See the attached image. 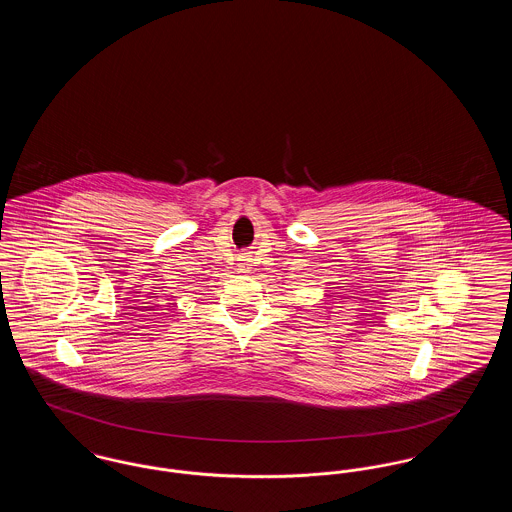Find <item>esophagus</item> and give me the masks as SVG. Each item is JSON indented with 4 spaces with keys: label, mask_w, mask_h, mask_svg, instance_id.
<instances>
[{
    "label": "esophagus",
    "mask_w": 512,
    "mask_h": 512,
    "mask_svg": "<svg viewBox=\"0 0 512 512\" xmlns=\"http://www.w3.org/2000/svg\"><path fill=\"white\" fill-rule=\"evenodd\" d=\"M242 261H244V263H242V265H244V267H242V270H247V263H249V255H245L244 259H242Z\"/></svg>",
    "instance_id": "esophagus-1"
}]
</instances>
